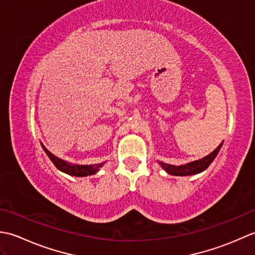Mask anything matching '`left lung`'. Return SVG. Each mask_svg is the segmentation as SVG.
<instances>
[{"mask_svg":"<svg viewBox=\"0 0 255 255\" xmlns=\"http://www.w3.org/2000/svg\"><path fill=\"white\" fill-rule=\"evenodd\" d=\"M221 145H223V142H221L218 147L216 148L213 152L209 153L208 155H206V156H204V158L196 160V161L188 162V163L183 164V165H172V164H167V163H164V162H160V161H158V163L161 165L162 169H163L166 173H169V174H171V175L187 176V175L198 174V173L205 171L211 164V162L215 160L216 156H217V154L219 153Z\"/></svg>","mask_w":255,"mask_h":255,"instance_id":"8db88e82","label":"left lung"}]
</instances>
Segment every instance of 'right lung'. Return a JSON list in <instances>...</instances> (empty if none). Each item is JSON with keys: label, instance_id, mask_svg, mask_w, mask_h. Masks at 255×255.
<instances>
[{"label": "right lung", "instance_id": "right-lung-1", "mask_svg": "<svg viewBox=\"0 0 255 255\" xmlns=\"http://www.w3.org/2000/svg\"><path fill=\"white\" fill-rule=\"evenodd\" d=\"M41 144V148L44 149L48 158L51 160V162L59 171H61L66 174H69L71 176H77V177H83L88 175H93L95 173L100 171L101 167L105 164V162H102V163H96V164H73L70 163V162L64 161L60 158H58L55 154H52L49 150H48L44 144Z\"/></svg>", "mask_w": 255, "mask_h": 255}]
</instances>
